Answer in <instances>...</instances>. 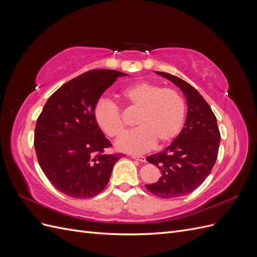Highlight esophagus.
<instances>
[{
	"label": "esophagus",
	"mask_w": 257,
	"mask_h": 257,
	"mask_svg": "<svg viewBox=\"0 0 257 257\" xmlns=\"http://www.w3.org/2000/svg\"><path fill=\"white\" fill-rule=\"evenodd\" d=\"M132 158L139 162H146V157H144V155H132Z\"/></svg>",
	"instance_id": "34e87169"
}]
</instances>
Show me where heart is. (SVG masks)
I'll return each mask as SVG.
<instances>
[{
    "label": "heart",
    "mask_w": 257,
    "mask_h": 257,
    "mask_svg": "<svg viewBox=\"0 0 257 257\" xmlns=\"http://www.w3.org/2000/svg\"><path fill=\"white\" fill-rule=\"evenodd\" d=\"M121 96L131 108L139 109V112L135 119L138 127L116 143L119 150L145 152L157 142L159 145L170 143L180 133L185 116V104L177 91L142 81L123 89ZM93 114L96 124L107 136L120 138L125 132L119 107L110 99H98Z\"/></svg>",
    "instance_id": "b5f03b06"
}]
</instances>
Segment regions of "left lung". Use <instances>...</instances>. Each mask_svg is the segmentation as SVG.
<instances>
[{
  "mask_svg": "<svg viewBox=\"0 0 257 257\" xmlns=\"http://www.w3.org/2000/svg\"><path fill=\"white\" fill-rule=\"evenodd\" d=\"M155 73L180 88L189 107L181 133L164 150L147 158L162 174L155 183L146 184L147 190L161 198H175L196 190L211 173L221 135L214 113L195 88L177 76Z\"/></svg>",
  "mask_w": 257,
  "mask_h": 257,
  "instance_id": "8db88e82",
  "label": "left lung"
}]
</instances>
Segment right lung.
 I'll list each match as a JSON object with an SVG mask.
<instances>
[{
    "mask_svg": "<svg viewBox=\"0 0 257 257\" xmlns=\"http://www.w3.org/2000/svg\"><path fill=\"white\" fill-rule=\"evenodd\" d=\"M126 74L92 69L67 81L48 98L38 116L34 147L48 180L74 198L102 192L122 153L107 154L111 146L94 120L100 95Z\"/></svg>",
    "mask_w": 257,
    "mask_h": 257,
    "instance_id": "add662e5",
    "label": "right lung"
}]
</instances>
